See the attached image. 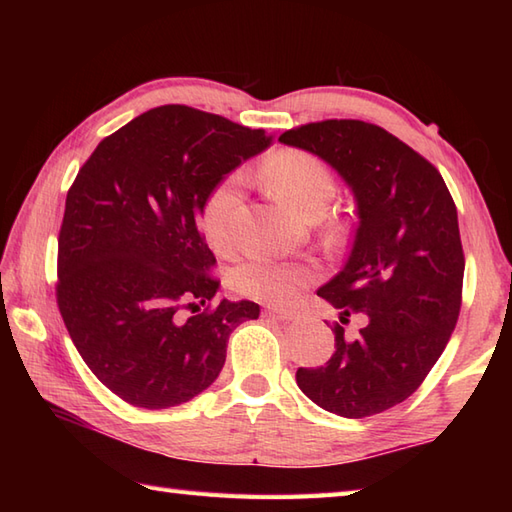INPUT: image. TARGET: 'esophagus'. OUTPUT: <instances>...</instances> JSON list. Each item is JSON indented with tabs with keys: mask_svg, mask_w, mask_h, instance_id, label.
I'll return each instance as SVG.
<instances>
[{
	"mask_svg": "<svg viewBox=\"0 0 512 512\" xmlns=\"http://www.w3.org/2000/svg\"><path fill=\"white\" fill-rule=\"evenodd\" d=\"M266 314L268 317H277L281 321H295L299 317L295 310H286V308H268Z\"/></svg>",
	"mask_w": 512,
	"mask_h": 512,
	"instance_id": "obj_1",
	"label": "esophagus"
}]
</instances>
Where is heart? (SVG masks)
<instances>
[{
    "label": "heart",
    "instance_id": "heart-1",
    "mask_svg": "<svg viewBox=\"0 0 512 512\" xmlns=\"http://www.w3.org/2000/svg\"><path fill=\"white\" fill-rule=\"evenodd\" d=\"M266 176L277 195L312 220L325 213L336 195V178L328 162L306 149L277 151L268 162ZM237 204L239 191L235 178L215 184L202 204V231L220 253L233 246ZM330 231H336L334 224ZM308 281L310 270L306 266L270 257H250L237 264L231 273V286L239 295L266 303L290 301Z\"/></svg>",
    "mask_w": 512,
    "mask_h": 512
}]
</instances>
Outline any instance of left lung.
Returning a JSON list of instances; mask_svg holds the SVG:
<instances>
[{"instance_id": "8db88e82", "label": "left lung", "mask_w": 512, "mask_h": 512, "mask_svg": "<svg viewBox=\"0 0 512 512\" xmlns=\"http://www.w3.org/2000/svg\"><path fill=\"white\" fill-rule=\"evenodd\" d=\"M279 140L339 171L358 209L350 257L317 292L341 310L334 352L321 367H299L297 385L336 416H374L422 385L458 323L464 250L455 202L427 158L374 123L330 118ZM354 313L364 328L350 335Z\"/></svg>"}]
</instances>
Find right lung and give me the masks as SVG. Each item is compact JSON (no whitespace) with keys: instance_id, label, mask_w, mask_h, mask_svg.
I'll list each match as a JSON object with an SVG mask.
<instances>
[{"instance_id":"1","label":"right lung","mask_w":512,"mask_h":512,"mask_svg":"<svg viewBox=\"0 0 512 512\" xmlns=\"http://www.w3.org/2000/svg\"><path fill=\"white\" fill-rule=\"evenodd\" d=\"M270 140L224 116L160 105L103 138L76 173L57 306L85 365L129 405L167 409L198 396L220 376L231 332L259 317L253 301L211 303L220 279L198 215L215 184Z\"/></svg>"}]
</instances>
